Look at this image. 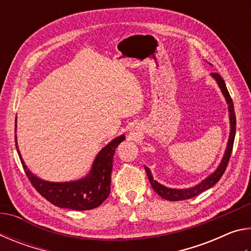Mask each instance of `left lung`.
Instances as JSON below:
<instances>
[{"label": "left lung", "mask_w": 251, "mask_h": 251, "mask_svg": "<svg viewBox=\"0 0 251 251\" xmlns=\"http://www.w3.org/2000/svg\"><path fill=\"white\" fill-rule=\"evenodd\" d=\"M211 75H212V77L217 80L220 90H222L225 99H226V100H227L229 116H230V135H229L226 152H225L222 163H220L218 168L216 169V172L212 173L209 177H207L205 180H202L201 184H198L197 186L193 187V188H187V189L167 188V187L160 185L156 180H154V178H152L151 174V171L147 167H145V171L147 173L148 179H150L151 187L154 188L155 192L158 194L161 198L166 199V201H184V199H190L193 197L198 196L199 194L205 192V190L211 188L212 186L217 184L220 178H222V176L224 175V173L227 168L228 161H229V159H230V155H231L232 147H233V141H235V135H236L235 109H233V103H232L230 94H229V92H228L227 87H226V84H225V80L223 79L222 76H220L217 73H212Z\"/></svg>", "instance_id": "1"}]
</instances>
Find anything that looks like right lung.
<instances>
[{"instance_id": "right-lung-1", "label": "right lung", "mask_w": 251, "mask_h": 251, "mask_svg": "<svg viewBox=\"0 0 251 251\" xmlns=\"http://www.w3.org/2000/svg\"><path fill=\"white\" fill-rule=\"evenodd\" d=\"M16 130V124H15ZM124 135L113 139L100 151L88 175L80 180L70 182H50L42 180L28 171L18 150L21 163L28 180L46 201L59 208L73 210H90L99 207L110 193V175L113 169V157L117 146L124 141Z\"/></svg>"}]
</instances>
